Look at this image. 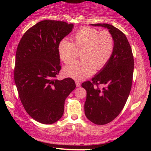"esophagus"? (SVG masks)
Wrapping results in <instances>:
<instances>
[{
	"label": "esophagus",
	"instance_id": "esophagus-1",
	"mask_svg": "<svg viewBox=\"0 0 151 151\" xmlns=\"http://www.w3.org/2000/svg\"><path fill=\"white\" fill-rule=\"evenodd\" d=\"M75 83H76V86H77V87H79V86H81V83L79 82V81L76 80V81H75Z\"/></svg>",
	"mask_w": 151,
	"mask_h": 151
}]
</instances>
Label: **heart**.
I'll use <instances>...</instances> for the list:
<instances>
[{
    "label": "heart",
    "mask_w": 151,
    "mask_h": 151,
    "mask_svg": "<svg viewBox=\"0 0 151 151\" xmlns=\"http://www.w3.org/2000/svg\"><path fill=\"white\" fill-rule=\"evenodd\" d=\"M73 42L62 40L58 52L62 62L69 64L75 60L78 51L82 60L73 62L64 68V73L74 79H84L93 73L94 69L100 70L108 63L114 48L111 34L106 30L99 32L92 27H83L72 37Z\"/></svg>",
    "instance_id": "1"
}]
</instances>
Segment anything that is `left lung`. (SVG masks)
Segmentation results:
<instances>
[{
  "mask_svg": "<svg viewBox=\"0 0 151 151\" xmlns=\"http://www.w3.org/2000/svg\"><path fill=\"white\" fill-rule=\"evenodd\" d=\"M91 25L107 28L114 40V52L108 63L92 78V82L81 84L86 91V118L93 124L104 125L113 121L126 104L132 85L134 60L129 41L121 30L106 23ZM98 84L105 87L99 89Z\"/></svg>",
  "mask_w": 151,
  "mask_h": 151,
  "instance_id": "8db88e82",
  "label": "left lung"
}]
</instances>
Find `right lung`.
Wrapping results in <instances>:
<instances>
[{
	"label": "right lung",
	"instance_id": "obj_1",
	"mask_svg": "<svg viewBox=\"0 0 151 151\" xmlns=\"http://www.w3.org/2000/svg\"><path fill=\"white\" fill-rule=\"evenodd\" d=\"M72 23L45 20L23 35L15 55L14 79L26 112L41 124L61 119L66 98L75 89L71 78L55 79L61 70L58 46Z\"/></svg>",
	"mask_w": 151,
	"mask_h": 151
}]
</instances>
